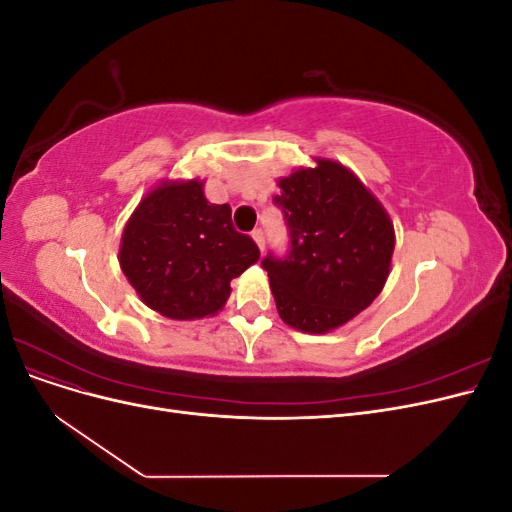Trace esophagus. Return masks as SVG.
Returning a JSON list of instances; mask_svg holds the SVG:
<instances>
[{
	"label": "esophagus",
	"mask_w": 512,
	"mask_h": 512,
	"mask_svg": "<svg viewBox=\"0 0 512 512\" xmlns=\"http://www.w3.org/2000/svg\"><path fill=\"white\" fill-rule=\"evenodd\" d=\"M252 237H254V241L258 243V247H260V252L265 250V232H262L260 228H256L254 232H252Z\"/></svg>",
	"instance_id": "34e87169"
}]
</instances>
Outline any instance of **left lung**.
I'll use <instances>...</instances> for the list:
<instances>
[{
    "instance_id": "8db88e82",
    "label": "left lung",
    "mask_w": 512,
    "mask_h": 512,
    "mask_svg": "<svg viewBox=\"0 0 512 512\" xmlns=\"http://www.w3.org/2000/svg\"><path fill=\"white\" fill-rule=\"evenodd\" d=\"M316 162L280 179L273 203L290 245L282 258L269 252L260 262L282 320L305 333H327L363 312L389 277L395 247L374 194L346 166Z\"/></svg>"
}]
</instances>
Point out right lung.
Segmentation results:
<instances>
[{
    "instance_id": "add662e5",
    "label": "right lung",
    "mask_w": 512,
    "mask_h": 512,
    "mask_svg": "<svg viewBox=\"0 0 512 512\" xmlns=\"http://www.w3.org/2000/svg\"><path fill=\"white\" fill-rule=\"evenodd\" d=\"M260 258L250 235L211 205L203 183H162L123 228L119 262L138 297L173 320L213 316L230 297V280Z\"/></svg>"
}]
</instances>
